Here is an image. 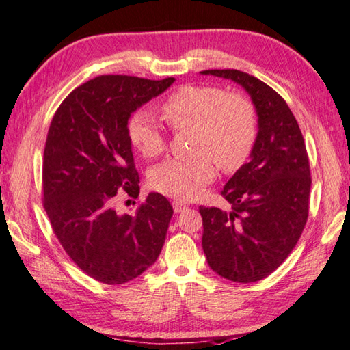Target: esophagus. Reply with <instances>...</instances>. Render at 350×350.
Masks as SVG:
<instances>
[{"instance_id":"obj_1","label":"esophagus","mask_w":350,"mask_h":350,"mask_svg":"<svg viewBox=\"0 0 350 350\" xmlns=\"http://www.w3.org/2000/svg\"><path fill=\"white\" fill-rule=\"evenodd\" d=\"M172 206H174V211L175 212H183L187 207V204L186 203H183V201H174V203H172Z\"/></svg>"}]
</instances>
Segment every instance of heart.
Returning <instances> with one entry per match:
<instances>
[{
    "label": "heart",
    "instance_id": "1",
    "mask_svg": "<svg viewBox=\"0 0 350 350\" xmlns=\"http://www.w3.org/2000/svg\"><path fill=\"white\" fill-rule=\"evenodd\" d=\"M172 129H192L193 153L169 158L150 172L155 191L181 200H193L215 176V163L223 172H235L254 150L258 122L252 101L241 94H228L217 85H183L161 104ZM131 144L146 158L158 157L165 139L152 116L139 110L127 121Z\"/></svg>",
    "mask_w": 350,
    "mask_h": 350
}]
</instances>
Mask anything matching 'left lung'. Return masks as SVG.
<instances>
[{
  "instance_id": "8db88e82",
  "label": "left lung",
  "mask_w": 350,
  "mask_h": 350,
  "mask_svg": "<svg viewBox=\"0 0 350 350\" xmlns=\"http://www.w3.org/2000/svg\"><path fill=\"white\" fill-rule=\"evenodd\" d=\"M201 73L240 84L258 115L250 159L221 192L230 212L200 206L207 265L226 280L255 283L283 265L303 234L312 185L308 150L292 110L266 83L235 69Z\"/></svg>"
}]
</instances>
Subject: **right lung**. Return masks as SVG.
<instances>
[{
  "instance_id": "obj_1",
  "label": "right lung",
  "mask_w": 350,
  "mask_h": 350,
  "mask_svg": "<svg viewBox=\"0 0 350 350\" xmlns=\"http://www.w3.org/2000/svg\"><path fill=\"white\" fill-rule=\"evenodd\" d=\"M175 78L101 75L70 92L55 112L42 158V200L70 260L96 281L124 284L157 261L167 234V198L152 192L135 213L118 195L138 197L127 121Z\"/></svg>"
}]
</instances>
